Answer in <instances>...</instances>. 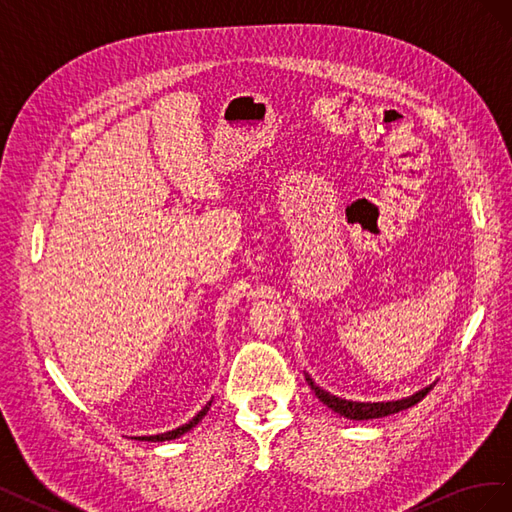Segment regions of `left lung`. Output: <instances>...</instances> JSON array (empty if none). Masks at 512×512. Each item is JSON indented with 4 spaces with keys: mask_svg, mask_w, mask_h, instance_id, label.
Instances as JSON below:
<instances>
[{
    "mask_svg": "<svg viewBox=\"0 0 512 512\" xmlns=\"http://www.w3.org/2000/svg\"><path fill=\"white\" fill-rule=\"evenodd\" d=\"M307 384L312 386V391L316 393V397L322 401L324 406H329L333 412H337L339 416H346L350 421H369V418H382V416H389L401 410H408L414 404H418L431 389H433V382L423 386V389H418L416 393L408 395V397H401V399H391V401H352V399H344V397H337L329 391H324L322 386H318L312 376L305 374Z\"/></svg>",
    "mask_w": 512,
    "mask_h": 512,
    "instance_id": "left-lung-1",
    "label": "left lung"
}]
</instances>
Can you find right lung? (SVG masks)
<instances>
[{
    "instance_id": "1",
    "label": "right lung",
    "mask_w": 512,
    "mask_h": 512,
    "mask_svg": "<svg viewBox=\"0 0 512 512\" xmlns=\"http://www.w3.org/2000/svg\"><path fill=\"white\" fill-rule=\"evenodd\" d=\"M211 408V401H207V406H203V410H200L196 416H192L188 423L177 427V429H170V431H164V433H156V436H138V440L143 442H168V440H177L181 438L183 433H188L192 427H196L200 421H203V416L209 412Z\"/></svg>"
}]
</instances>
